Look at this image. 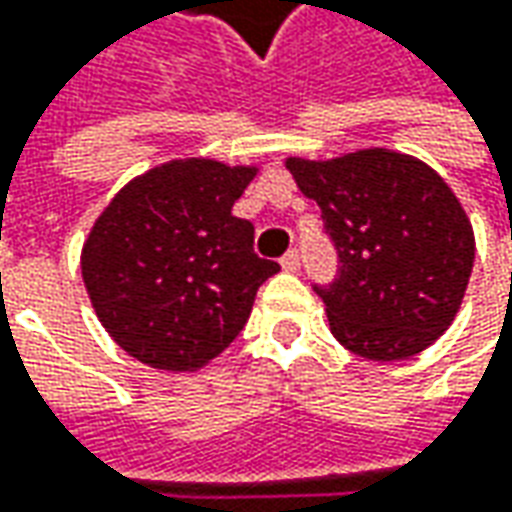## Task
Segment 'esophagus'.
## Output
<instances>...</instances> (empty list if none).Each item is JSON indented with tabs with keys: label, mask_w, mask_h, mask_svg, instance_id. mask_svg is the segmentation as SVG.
I'll return each instance as SVG.
<instances>
[{
	"label": "esophagus",
	"mask_w": 512,
	"mask_h": 512,
	"mask_svg": "<svg viewBox=\"0 0 512 512\" xmlns=\"http://www.w3.org/2000/svg\"><path fill=\"white\" fill-rule=\"evenodd\" d=\"M282 267H285L287 273H296V270L302 267V256H299V250H287L285 256H282Z\"/></svg>",
	"instance_id": "34e87169"
}]
</instances>
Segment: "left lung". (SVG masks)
<instances>
[{
    "instance_id": "obj_1",
    "label": "left lung",
    "mask_w": 512,
    "mask_h": 512,
    "mask_svg": "<svg viewBox=\"0 0 512 512\" xmlns=\"http://www.w3.org/2000/svg\"><path fill=\"white\" fill-rule=\"evenodd\" d=\"M287 170L336 247V279L313 285L333 336L373 362H402L436 342L476 256L473 227L442 176L382 148L333 162L287 159Z\"/></svg>"
}]
</instances>
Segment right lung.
<instances>
[{
  "label": "right lung",
  "mask_w": 512,
  "mask_h": 512,
  "mask_svg": "<svg viewBox=\"0 0 512 512\" xmlns=\"http://www.w3.org/2000/svg\"><path fill=\"white\" fill-rule=\"evenodd\" d=\"M256 168L185 159L122 187L82 250L99 322L133 359L196 370L233 342L256 290L279 265L253 253V225L233 216Z\"/></svg>",
  "instance_id": "obj_1"
}]
</instances>
